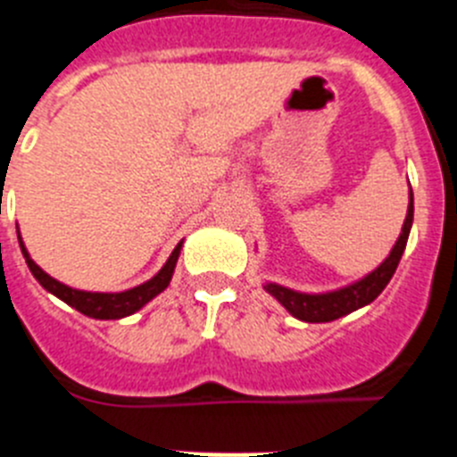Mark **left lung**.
<instances>
[{
	"label": "left lung",
	"instance_id": "1",
	"mask_svg": "<svg viewBox=\"0 0 457 457\" xmlns=\"http://www.w3.org/2000/svg\"><path fill=\"white\" fill-rule=\"evenodd\" d=\"M411 220H414V196H411L410 187V205H407L405 224H403V231L401 236H398V240H395L394 249H391L389 256H386L373 272H369L364 278L354 281V284L343 286V288L337 290H327V293H300V290L286 288V286L272 284V281H268L263 288L272 295L278 304L288 311L290 316L297 318V320L332 322L337 320V318L348 316L353 311L370 304V302L386 288V284H389L391 277H394L395 268L401 263L403 252H405Z\"/></svg>",
	"mask_w": 457,
	"mask_h": 457
}]
</instances>
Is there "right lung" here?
I'll list each match as a JSON object with an SVG mask.
<instances>
[{
    "instance_id": "1",
    "label": "right lung",
    "mask_w": 457,
    "mask_h": 457,
    "mask_svg": "<svg viewBox=\"0 0 457 457\" xmlns=\"http://www.w3.org/2000/svg\"><path fill=\"white\" fill-rule=\"evenodd\" d=\"M18 240H20V249H22L24 261H27V265H29L36 281H38L47 293H52L62 302H66V304L72 306V309H78L79 313H84V316L96 318V320H119V318L137 313L141 306H146L153 297H157V295L162 293V290L169 286V281H171L173 277V270H176V263H179L180 249H183V242H179L176 249L171 252V256H169L167 263L162 265V270H160L153 278H148L146 284L135 286V288L123 290V293H91V290L71 288V286L62 284V281H56V278L50 277L47 272H43V270L31 261L29 252H27V247H24L20 233H18Z\"/></svg>"
}]
</instances>
